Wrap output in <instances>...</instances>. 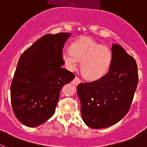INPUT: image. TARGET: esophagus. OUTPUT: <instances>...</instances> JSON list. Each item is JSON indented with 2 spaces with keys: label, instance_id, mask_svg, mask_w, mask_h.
<instances>
[{
  "label": "esophagus",
  "instance_id": "obj_1",
  "mask_svg": "<svg viewBox=\"0 0 147 147\" xmlns=\"http://www.w3.org/2000/svg\"><path fill=\"white\" fill-rule=\"evenodd\" d=\"M80 82H81V80H80V78H78V77H75L74 80L72 81V83L74 85H78Z\"/></svg>",
  "mask_w": 147,
  "mask_h": 147
}]
</instances>
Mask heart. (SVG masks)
I'll return each instance as SVG.
<instances>
[{
	"mask_svg": "<svg viewBox=\"0 0 147 147\" xmlns=\"http://www.w3.org/2000/svg\"><path fill=\"white\" fill-rule=\"evenodd\" d=\"M70 49L62 52V60L70 71L76 70L80 61L82 74L88 80H98L108 72L113 56L107 46L85 37L72 42Z\"/></svg>",
	"mask_w": 147,
	"mask_h": 147,
	"instance_id": "b5f03b06",
	"label": "heart"
}]
</instances>
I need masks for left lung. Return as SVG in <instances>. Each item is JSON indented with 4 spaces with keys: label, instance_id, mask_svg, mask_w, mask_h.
<instances>
[{
    "label": "left lung",
    "instance_id": "8db88e82",
    "mask_svg": "<svg viewBox=\"0 0 147 147\" xmlns=\"http://www.w3.org/2000/svg\"><path fill=\"white\" fill-rule=\"evenodd\" d=\"M112 56L107 74L77 86L82 120L93 129L108 127L123 119L129 111L137 88L136 60L118 44H113Z\"/></svg>",
    "mask_w": 147,
    "mask_h": 147
}]
</instances>
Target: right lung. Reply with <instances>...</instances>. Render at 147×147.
<instances>
[{"instance_id": "right-lung-1", "label": "right lung", "mask_w": 147, "mask_h": 147, "mask_svg": "<svg viewBox=\"0 0 147 147\" xmlns=\"http://www.w3.org/2000/svg\"><path fill=\"white\" fill-rule=\"evenodd\" d=\"M70 33L45 34L20 56L11 85L17 119L29 127L42 124L55 113L59 93L75 78L62 66V49Z\"/></svg>"}]
</instances>
